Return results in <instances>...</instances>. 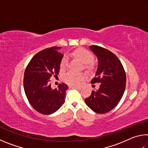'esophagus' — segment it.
<instances>
[{
  "instance_id": "obj_1",
  "label": "esophagus",
  "mask_w": 148,
  "mask_h": 148,
  "mask_svg": "<svg viewBox=\"0 0 148 148\" xmlns=\"http://www.w3.org/2000/svg\"><path fill=\"white\" fill-rule=\"evenodd\" d=\"M71 89H77V90H80V89H81V87H71Z\"/></svg>"
}]
</instances>
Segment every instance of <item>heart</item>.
I'll return each mask as SVG.
<instances>
[{
  "label": "heart",
  "mask_w": 148,
  "mask_h": 148,
  "mask_svg": "<svg viewBox=\"0 0 148 148\" xmlns=\"http://www.w3.org/2000/svg\"><path fill=\"white\" fill-rule=\"evenodd\" d=\"M72 57L77 59L84 64V67L88 71H92L95 69V62L93 61L94 56L91 51L83 47H79L74 49L71 53ZM61 67L64 69L68 64V59L64 56L61 61ZM86 78V75L84 73H74L69 72L64 76V80L66 84L70 86H79L82 81Z\"/></svg>",
  "instance_id": "1"
}]
</instances>
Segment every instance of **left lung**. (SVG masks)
<instances>
[{
    "instance_id": "obj_1",
    "label": "left lung",
    "mask_w": 148,
    "mask_h": 148,
    "mask_svg": "<svg viewBox=\"0 0 148 148\" xmlns=\"http://www.w3.org/2000/svg\"><path fill=\"white\" fill-rule=\"evenodd\" d=\"M98 58V68L91 84L100 83L97 91L85 99V102L98 114L110 112L119 103L126 86V74L121 61L114 53L99 46H89Z\"/></svg>"
}]
</instances>
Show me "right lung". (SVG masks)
<instances>
[{
    "mask_svg": "<svg viewBox=\"0 0 148 148\" xmlns=\"http://www.w3.org/2000/svg\"><path fill=\"white\" fill-rule=\"evenodd\" d=\"M60 47H52L39 51L32 57L24 73L23 86L29 103L39 113L49 115L57 111L64 103L66 84H60L52 89L51 76L59 74L63 55Z\"/></svg>",
    "mask_w": 148,
    "mask_h": 148,
    "instance_id": "add662e5",
    "label": "right lung"
}]
</instances>
